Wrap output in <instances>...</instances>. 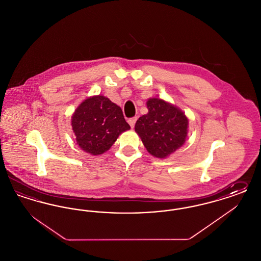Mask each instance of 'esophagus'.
<instances>
[{
  "label": "esophagus",
  "instance_id": "1",
  "mask_svg": "<svg viewBox=\"0 0 261 261\" xmlns=\"http://www.w3.org/2000/svg\"><path fill=\"white\" fill-rule=\"evenodd\" d=\"M137 121V117H132V118H130V119H128V123L130 124L131 126V128H133L134 127V125L136 123Z\"/></svg>",
  "mask_w": 261,
  "mask_h": 261
}]
</instances>
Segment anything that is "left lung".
I'll use <instances>...</instances> for the list:
<instances>
[{
    "mask_svg": "<svg viewBox=\"0 0 261 261\" xmlns=\"http://www.w3.org/2000/svg\"><path fill=\"white\" fill-rule=\"evenodd\" d=\"M147 107L149 112L137 120L135 131L151 155L165 159L184 145L188 118L180 109L162 99L150 98Z\"/></svg>",
    "mask_w": 261,
    "mask_h": 261,
    "instance_id": "1",
    "label": "left lung"
}]
</instances>
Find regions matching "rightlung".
<instances>
[{
	"label": "right lung",
	"mask_w": 261,
	"mask_h": 261,
	"mask_svg": "<svg viewBox=\"0 0 261 261\" xmlns=\"http://www.w3.org/2000/svg\"><path fill=\"white\" fill-rule=\"evenodd\" d=\"M77 145L93 155L111 149L118 136L130 129L122 110L105 96H93L82 101L71 117Z\"/></svg>",
	"instance_id": "add662e5"
}]
</instances>
